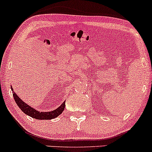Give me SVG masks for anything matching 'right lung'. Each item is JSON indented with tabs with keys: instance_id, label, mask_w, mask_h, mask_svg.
Segmentation results:
<instances>
[{
	"instance_id": "right-lung-1",
	"label": "right lung",
	"mask_w": 152,
	"mask_h": 152,
	"mask_svg": "<svg viewBox=\"0 0 152 152\" xmlns=\"http://www.w3.org/2000/svg\"><path fill=\"white\" fill-rule=\"evenodd\" d=\"M11 90H12L14 100L17 104V105L19 106V107L23 113H24L27 115L31 117V118H35L37 120H51L53 119V118H57L64 110L65 105H66V102L65 101L63 102V103H62V104L59 107L54 110H52L50 112H39L29 105H28L24 101L21 100V98H19L18 95L16 94V92L14 91L12 86H11Z\"/></svg>"
}]
</instances>
